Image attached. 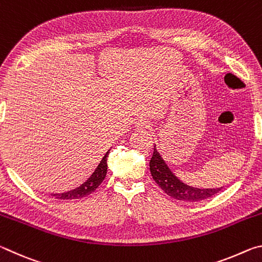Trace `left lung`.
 Wrapping results in <instances>:
<instances>
[{
	"instance_id": "left-lung-1",
	"label": "left lung",
	"mask_w": 262,
	"mask_h": 262,
	"mask_svg": "<svg viewBox=\"0 0 262 262\" xmlns=\"http://www.w3.org/2000/svg\"><path fill=\"white\" fill-rule=\"evenodd\" d=\"M156 147V145H155ZM150 172L154 180L164 192L176 200L186 202H198L214 196L221 188H196L184 184L172 173L161 155L154 148L152 157L150 159Z\"/></svg>"
}]
</instances>
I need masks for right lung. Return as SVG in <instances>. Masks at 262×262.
Returning a JSON list of instances; mask_svg holds the SVG:
<instances>
[{"instance_id":"obj_1","label":"right lung","mask_w":262,"mask_h":262,"mask_svg":"<svg viewBox=\"0 0 262 262\" xmlns=\"http://www.w3.org/2000/svg\"><path fill=\"white\" fill-rule=\"evenodd\" d=\"M107 157H108V151L106 152L105 156L101 159L99 165L96 167L94 173L90 176L86 181L79 186V187L69 190V192L61 193V194H54L56 199H60V200H73V199H81L86 196V195L91 194L92 192L98 188V186L103 183L105 179L106 173H107Z\"/></svg>"}]
</instances>
